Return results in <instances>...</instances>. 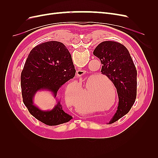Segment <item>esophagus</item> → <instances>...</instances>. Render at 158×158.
Returning <instances> with one entry per match:
<instances>
[{"instance_id": "34e87169", "label": "esophagus", "mask_w": 158, "mask_h": 158, "mask_svg": "<svg viewBox=\"0 0 158 158\" xmlns=\"http://www.w3.org/2000/svg\"><path fill=\"white\" fill-rule=\"evenodd\" d=\"M85 73H86V71L83 70H77V76H84Z\"/></svg>"}]
</instances>
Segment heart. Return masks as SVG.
<instances>
[{
  "label": "heart",
  "mask_w": 158,
  "mask_h": 158,
  "mask_svg": "<svg viewBox=\"0 0 158 158\" xmlns=\"http://www.w3.org/2000/svg\"><path fill=\"white\" fill-rule=\"evenodd\" d=\"M72 89L74 90L73 93L71 92ZM102 89V87L99 86L98 83H95L94 85L92 83H90L89 85H85V86H82L81 89L76 86V85L72 84L69 89H66L64 93L66 103L70 106L76 107L78 111L89 112L91 110V106L88 101V94L92 95L89 98L90 102L92 103H96L97 102H106V103H109L111 102V94L107 89ZM100 89L101 90H100ZM94 110L93 109V111Z\"/></svg>",
  "instance_id": "1"
}]
</instances>
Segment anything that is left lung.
Wrapping results in <instances>:
<instances>
[{"mask_svg":"<svg viewBox=\"0 0 158 158\" xmlns=\"http://www.w3.org/2000/svg\"><path fill=\"white\" fill-rule=\"evenodd\" d=\"M94 55L101 60V73L113 83L118 97L117 110L109 123L130 111L136 98L137 71L126 47L120 43L106 41L99 44Z\"/></svg>","mask_w":158,"mask_h":158,"instance_id":"1","label":"left lung"}]
</instances>
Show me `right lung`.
<instances>
[{
	"label": "right lung",
	"mask_w": 158,
	"mask_h": 158,
	"mask_svg": "<svg viewBox=\"0 0 158 158\" xmlns=\"http://www.w3.org/2000/svg\"><path fill=\"white\" fill-rule=\"evenodd\" d=\"M75 73L71 55L60 42L43 43L30 51L21 74V88L23 103L33 117L49 126L73 118L63 111L60 100L52 109L44 111L33 104V98L37 92L44 90L55 98L59 88L73 78Z\"/></svg>",
	"instance_id": "obj_1"
}]
</instances>
